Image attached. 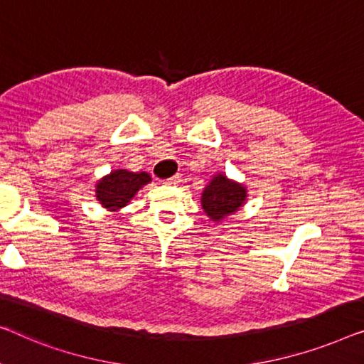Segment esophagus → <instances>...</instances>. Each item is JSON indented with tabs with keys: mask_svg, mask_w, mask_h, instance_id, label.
Here are the masks:
<instances>
[{
	"mask_svg": "<svg viewBox=\"0 0 364 364\" xmlns=\"http://www.w3.org/2000/svg\"><path fill=\"white\" fill-rule=\"evenodd\" d=\"M180 183V176H173V178H168V180L165 181V184H168V186H175V184Z\"/></svg>",
	"mask_w": 364,
	"mask_h": 364,
	"instance_id": "esophagus-1",
	"label": "esophagus"
}]
</instances>
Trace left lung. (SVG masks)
<instances>
[{
	"label": "left lung",
	"instance_id": "1",
	"mask_svg": "<svg viewBox=\"0 0 364 364\" xmlns=\"http://www.w3.org/2000/svg\"><path fill=\"white\" fill-rule=\"evenodd\" d=\"M247 201V188L242 183L234 181L224 173H216L203 189L201 208L214 223H221L232 216Z\"/></svg>",
	"mask_w": 364,
	"mask_h": 364
}]
</instances>
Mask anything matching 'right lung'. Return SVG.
I'll list each match as a JSON object with an SVG mask.
<instances>
[{
	"mask_svg": "<svg viewBox=\"0 0 364 364\" xmlns=\"http://www.w3.org/2000/svg\"><path fill=\"white\" fill-rule=\"evenodd\" d=\"M151 181L146 171L133 173L124 168L112 170L95 184V198L107 211L117 213L125 208L140 189Z\"/></svg>",
	"mask_w": 364,
	"mask_h": 364,
	"instance_id": "obj_1",
	"label": "right lung"
}]
</instances>
